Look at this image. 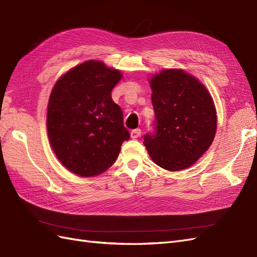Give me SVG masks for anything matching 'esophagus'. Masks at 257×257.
Returning a JSON list of instances; mask_svg holds the SVG:
<instances>
[{
  "instance_id": "obj_1",
  "label": "esophagus",
  "mask_w": 257,
  "mask_h": 257,
  "mask_svg": "<svg viewBox=\"0 0 257 257\" xmlns=\"http://www.w3.org/2000/svg\"><path fill=\"white\" fill-rule=\"evenodd\" d=\"M131 138L133 139H137V138H139L141 136V129L140 128H137V129H134L133 131H131Z\"/></svg>"
}]
</instances>
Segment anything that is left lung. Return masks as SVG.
Returning a JSON list of instances; mask_svg holds the SVG:
<instances>
[{"mask_svg": "<svg viewBox=\"0 0 257 257\" xmlns=\"http://www.w3.org/2000/svg\"><path fill=\"white\" fill-rule=\"evenodd\" d=\"M155 113L152 134L144 136L149 155L160 167L188 168L206 152L217 127L209 92L181 69H166L150 80Z\"/></svg>", "mask_w": 257, "mask_h": 257, "instance_id": "obj_1", "label": "left lung"}]
</instances>
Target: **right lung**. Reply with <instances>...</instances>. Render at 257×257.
<instances>
[{
	"mask_svg": "<svg viewBox=\"0 0 257 257\" xmlns=\"http://www.w3.org/2000/svg\"><path fill=\"white\" fill-rule=\"evenodd\" d=\"M119 70L88 61L71 68L51 92L47 127L51 147L71 173L93 177L115 163L129 131L111 98Z\"/></svg>",
	"mask_w": 257,
	"mask_h": 257,
	"instance_id": "add662e5",
	"label": "right lung"
}]
</instances>
